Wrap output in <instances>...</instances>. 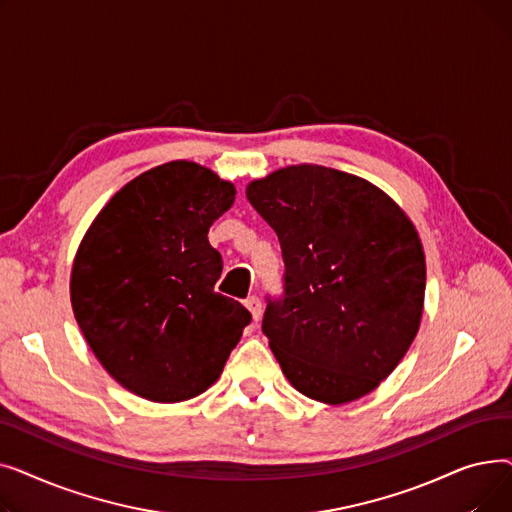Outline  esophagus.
I'll return each instance as SVG.
<instances>
[{
	"label": "esophagus",
	"mask_w": 512,
	"mask_h": 512,
	"mask_svg": "<svg viewBox=\"0 0 512 512\" xmlns=\"http://www.w3.org/2000/svg\"><path fill=\"white\" fill-rule=\"evenodd\" d=\"M245 305H247V309L251 311V315H253V321H259V317H261V313H263V305H261V299L259 297H249L247 301H245Z\"/></svg>",
	"instance_id": "obj_1"
}]
</instances>
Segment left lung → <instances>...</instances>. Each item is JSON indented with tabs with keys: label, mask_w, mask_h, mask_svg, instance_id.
<instances>
[{
	"label": "left lung",
	"mask_w": 512,
	"mask_h": 512,
	"mask_svg": "<svg viewBox=\"0 0 512 512\" xmlns=\"http://www.w3.org/2000/svg\"><path fill=\"white\" fill-rule=\"evenodd\" d=\"M280 240L282 294L261 330L301 394L342 405L380 386L419 330L425 257L415 226L363 178L290 166L247 188Z\"/></svg>",
	"instance_id": "8db88e82"
}]
</instances>
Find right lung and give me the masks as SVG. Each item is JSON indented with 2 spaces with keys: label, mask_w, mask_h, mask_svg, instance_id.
<instances>
[{
  "label": "right lung",
  "mask_w": 512,
  "mask_h": 512,
  "mask_svg": "<svg viewBox=\"0 0 512 512\" xmlns=\"http://www.w3.org/2000/svg\"><path fill=\"white\" fill-rule=\"evenodd\" d=\"M234 186L193 161L128 182L85 234L70 278L72 309L116 382L153 402H180L220 378L251 313L215 290L222 255L209 226Z\"/></svg>",
  "instance_id": "1"
}]
</instances>
